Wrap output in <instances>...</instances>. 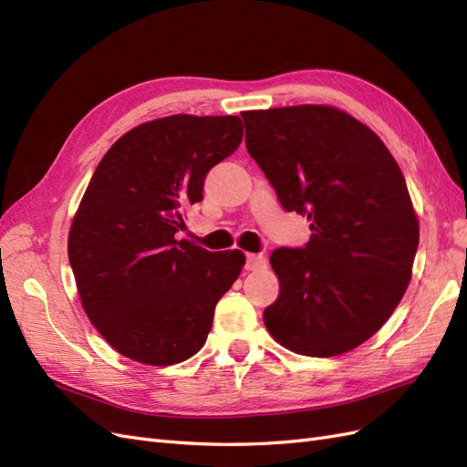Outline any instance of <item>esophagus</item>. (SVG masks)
Here are the masks:
<instances>
[{
    "label": "esophagus",
    "mask_w": 467,
    "mask_h": 467,
    "mask_svg": "<svg viewBox=\"0 0 467 467\" xmlns=\"http://www.w3.org/2000/svg\"><path fill=\"white\" fill-rule=\"evenodd\" d=\"M266 265V259L263 255H255V253H247L245 257V268L247 271H257V268H263Z\"/></svg>",
    "instance_id": "obj_1"
}]
</instances>
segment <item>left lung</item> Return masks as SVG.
<instances>
[{
	"label": "left lung",
	"mask_w": 467,
	"mask_h": 467,
	"mask_svg": "<svg viewBox=\"0 0 467 467\" xmlns=\"http://www.w3.org/2000/svg\"><path fill=\"white\" fill-rule=\"evenodd\" d=\"M242 117L282 208L312 222L304 247L273 251L280 294L266 329L298 355H343L388 321L411 280L419 222L401 169L368 126L333 107Z\"/></svg>",
	"instance_id": "1"
}]
</instances>
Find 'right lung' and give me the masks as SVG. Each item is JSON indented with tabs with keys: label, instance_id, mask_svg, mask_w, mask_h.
Instances as JSON below:
<instances>
[{
	"label": "right lung",
	"instance_id": "1",
	"mask_svg": "<svg viewBox=\"0 0 467 467\" xmlns=\"http://www.w3.org/2000/svg\"><path fill=\"white\" fill-rule=\"evenodd\" d=\"M239 117L140 124L99 161L67 239L88 317L122 357L169 366L202 348L214 307L242 273L239 251L177 242L206 173L242 144Z\"/></svg>",
	"mask_w": 467,
	"mask_h": 467
}]
</instances>
